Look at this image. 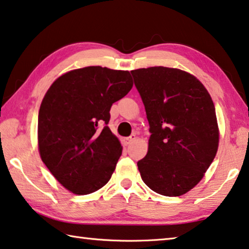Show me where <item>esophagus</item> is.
<instances>
[{
    "label": "esophagus",
    "mask_w": 249,
    "mask_h": 249,
    "mask_svg": "<svg viewBox=\"0 0 249 249\" xmlns=\"http://www.w3.org/2000/svg\"><path fill=\"white\" fill-rule=\"evenodd\" d=\"M135 140H136V135H135V134H133V135H131L129 137H125V139H123V144L125 146H127Z\"/></svg>",
    "instance_id": "34e87169"
}]
</instances>
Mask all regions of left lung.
Returning a JSON list of instances; mask_svg holds the SVG:
<instances>
[{"label": "left lung", "instance_id": "1", "mask_svg": "<svg viewBox=\"0 0 249 249\" xmlns=\"http://www.w3.org/2000/svg\"><path fill=\"white\" fill-rule=\"evenodd\" d=\"M143 101L151 136L137 161L144 183L157 194L180 196L194 188L219 144L213 100L198 78L179 69L131 71Z\"/></svg>", "mask_w": 249, "mask_h": 249}]
</instances>
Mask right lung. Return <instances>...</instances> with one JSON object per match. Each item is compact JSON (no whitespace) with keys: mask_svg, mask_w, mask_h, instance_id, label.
I'll return each instance as SVG.
<instances>
[{"mask_svg":"<svg viewBox=\"0 0 249 249\" xmlns=\"http://www.w3.org/2000/svg\"><path fill=\"white\" fill-rule=\"evenodd\" d=\"M133 88L128 71L72 70L53 82L38 112L39 156L63 187L76 195L102 188L122 155L108 128L109 109Z\"/></svg>","mask_w":249,"mask_h":249,"instance_id":"right-lung-1","label":"right lung"}]
</instances>
